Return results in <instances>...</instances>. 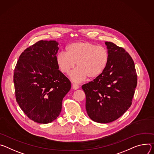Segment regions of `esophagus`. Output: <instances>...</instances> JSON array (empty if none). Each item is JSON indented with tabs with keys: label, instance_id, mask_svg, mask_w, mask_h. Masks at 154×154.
Listing matches in <instances>:
<instances>
[{
	"label": "esophagus",
	"instance_id": "esophagus-1",
	"mask_svg": "<svg viewBox=\"0 0 154 154\" xmlns=\"http://www.w3.org/2000/svg\"><path fill=\"white\" fill-rule=\"evenodd\" d=\"M72 88L74 90H77L79 88V86H78V84H75V83H72Z\"/></svg>",
	"mask_w": 154,
	"mask_h": 154
}]
</instances>
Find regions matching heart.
Instances as JSON below:
<instances>
[{"mask_svg": "<svg viewBox=\"0 0 154 154\" xmlns=\"http://www.w3.org/2000/svg\"><path fill=\"white\" fill-rule=\"evenodd\" d=\"M56 61L60 71L65 74L69 73L76 65L70 78L79 82L88 77L94 79L103 73L109 62V53L103 46L89 42H78L68 45L66 53L59 52Z\"/></svg>", "mask_w": 154, "mask_h": 154, "instance_id": "1", "label": "heart"}]
</instances>
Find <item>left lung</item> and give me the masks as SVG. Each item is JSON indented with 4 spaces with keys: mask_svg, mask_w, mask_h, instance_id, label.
Masks as SVG:
<instances>
[{
    "mask_svg": "<svg viewBox=\"0 0 154 154\" xmlns=\"http://www.w3.org/2000/svg\"><path fill=\"white\" fill-rule=\"evenodd\" d=\"M109 62L101 75L82 86L86 97V109L96 122H111L130 107L137 85L134 62L125 50L105 42Z\"/></svg>",
    "mask_w": 154,
    "mask_h": 154,
    "instance_id": "8db88e82",
    "label": "left lung"
}]
</instances>
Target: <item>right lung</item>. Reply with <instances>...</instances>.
Here are the masks:
<instances>
[{
	"label": "right lung",
	"mask_w": 154,
	"mask_h": 154,
	"mask_svg": "<svg viewBox=\"0 0 154 154\" xmlns=\"http://www.w3.org/2000/svg\"><path fill=\"white\" fill-rule=\"evenodd\" d=\"M58 45L55 40H41L27 48L14 70L17 103L29 119L39 124L57 119L62 100L71 89L70 81L56 64Z\"/></svg>",
	"instance_id": "right-lung-1"
}]
</instances>
